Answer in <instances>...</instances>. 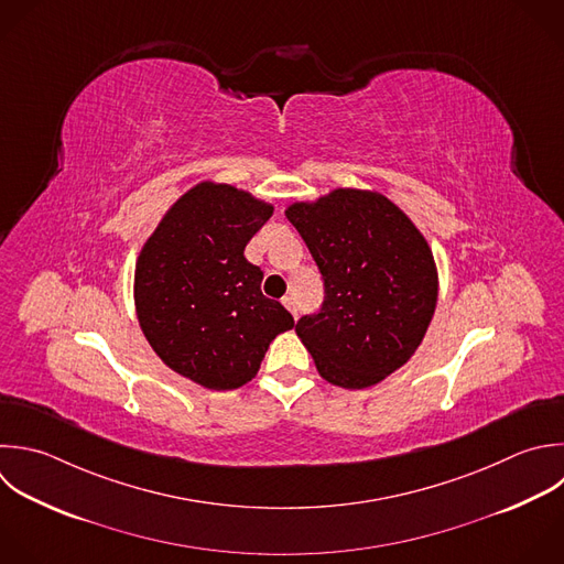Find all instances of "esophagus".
Returning a JSON list of instances; mask_svg holds the SVG:
<instances>
[{"label": "esophagus", "mask_w": 564, "mask_h": 564, "mask_svg": "<svg viewBox=\"0 0 564 564\" xmlns=\"http://www.w3.org/2000/svg\"><path fill=\"white\" fill-rule=\"evenodd\" d=\"M282 304H284V306L291 311V315L297 319V306H295V297H293V295H284V297H282Z\"/></svg>", "instance_id": "34e87169"}]
</instances>
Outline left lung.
<instances>
[{
	"label": "left lung",
	"instance_id": "8db88e82",
	"mask_svg": "<svg viewBox=\"0 0 564 564\" xmlns=\"http://www.w3.org/2000/svg\"><path fill=\"white\" fill-rule=\"evenodd\" d=\"M326 286L317 315L295 333L317 372L333 386L361 390L399 370L419 348L438 297L432 249L390 198L337 187L286 207Z\"/></svg>",
	"mask_w": 564,
	"mask_h": 564
}]
</instances>
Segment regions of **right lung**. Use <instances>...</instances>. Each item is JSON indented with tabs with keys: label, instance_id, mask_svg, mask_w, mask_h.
<instances>
[{
	"label": "right lung",
	"instance_id": "add662e5",
	"mask_svg": "<svg viewBox=\"0 0 564 564\" xmlns=\"http://www.w3.org/2000/svg\"><path fill=\"white\" fill-rule=\"evenodd\" d=\"M273 205L247 189L203 181L187 189L143 242L134 269L141 330L161 361L209 390L251 381L269 344L295 326L260 291L247 242Z\"/></svg>",
	"mask_w": 564,
	"mask_h": 564
}]
</instances>
